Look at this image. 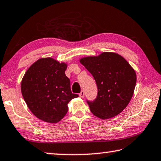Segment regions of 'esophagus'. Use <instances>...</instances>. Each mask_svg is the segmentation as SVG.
<instances>
[{"label":"esophagus","instance_id":"esophagus-1","mask_svg":"<svg viewBox=\"0 0 161 161\" xmlns=\"http://www.w3.org/2000/svg\"><path fill=\"white\" fill-rule=\"evenodd\" d=\"M84 96H85V93H84L83 91H82L80 93H79V96H80V98H83Z\"/></svg>","mask_w":161,"mask_h":161}]
</instances>
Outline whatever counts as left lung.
Masks as SVG:
<instances>
[{"label":"left lung","mask_w":161,"mask_h":161,"mask_svg":"<svg viewBox=\"0 0 161 161\" xmlns=\"http://www.w3.org/2000/svg\"><path fill=\"white\" fill-rule=\"evenodd\" d=\"M79 61L93 75L98 86L96 99L88 101L92 113L103 120L116 116L133 97L136 84L135 70L124 58L113 52L83 57Z\"/></svg>","instance_id":"obj_1"}]
</instances>
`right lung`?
Wrapping results in <instances>:
<instances>
[{
  "instance_id": "1",
  "label": "right lung",
  "mask_w": 161,
  "mask_h": 161,
  "mask_svg": "<svg viewBox=\"0 0 161 161\" xmlns=\"http://www.w3.org/2000/svg\"><path fill=\"white\" fill-rule=\"evenodd\" d=\"M68 63L53 58H41L33 63L23 75L20 88L28 108L38 119L56 123L68 110L71 100L70 80L65 74Z\"/></svg>"
}]
</instances>
